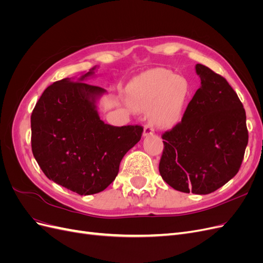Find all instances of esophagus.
Segmentation results:
<instances>
[{
  "label": "esophagus",
  "instance_id": "obj_1",
  "mask_svg": "<svg viewBox=\"0 0 263 263\" xmlns=\"http://www.w3.org/2000/svg\"><path fill=\"white\" fill-rule=\"evenodd\" d=\"M155 133L154 129V126L151 124H146L145 125V128H144V136H150V135H153Z\"/></svg>",
  "mask_w": 263,
  "mask_h": 263
}]
</instances>
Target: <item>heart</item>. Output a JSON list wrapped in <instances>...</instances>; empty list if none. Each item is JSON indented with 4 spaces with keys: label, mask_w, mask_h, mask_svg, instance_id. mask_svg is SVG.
I'll use <instances>...</instances> for the list:
<instances>
[{
    "label": "heart",
    "mask_w": 263,
    "mask_h": 263,
    "mask_svg": "<svg viewBox=\"0 0 263 263\" xmlns=\"http://www.w3.org/2000/svg\"><path fill=\"white\" fill-rule=\"evenodd\" d=\"M190 94L185 78L165 69L150 70L130 85V95L140 109L151 110V119L159 127L168 128L181 118Z\"/></svg>",
    "instance_id": "b5f03b06"
}]
</instances>
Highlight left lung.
Returning <instances> with one entry per match:
<instances>
[{
	"label": "left lung",
	"mask_w": 263,
	"mask_h": 263,
	"mask_svg": "<svg viewBox=\"0 0 263 263\" xmlns=\"http://www.w3.org/2000/svg\"><path fill=\"white\" fill-rule=\"evenodd\" d=\"M201 87L181 122L162 134L159 172L180 192L210 194L239 171L248 144L246 112L226 79L196 65Z\"/></svg>",
	"instance_id": "1"
}]
</instances>
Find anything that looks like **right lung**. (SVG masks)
Returning <instances> with one entry per match:
<instances>
[{"mask_svg":"<svg viewBox=\"0 0 263 263\" xmlns=\"http://www.w3.org/2000/svg\"><path fill=\"white\" fill-rule=\"evenodd\" d=\"M103 92L98 85L62 79L44 91L30 116L31 151L45 176L80 195L105 190L144 132L140 125L101 121L94 103Z\"/></svg>","mask_w":263,"mask_h":263,"instance_id":"right-lung-1","label":"right lung"}]
</instances>
